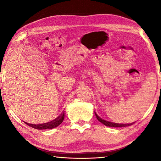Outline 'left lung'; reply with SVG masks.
<instances>
[{"label":"left lung","mask_w":161,"mask_h":161,"mask_svg":"<svg viewBox=\"0 0 161 161\" xmlns=\"http://www.w3.org/2000/svg\"><path fill=\"white\" fill-rule=\"evenodd\" d=\"M95 116H96V118L99 121L102 122V124L104 125L105 126H111V127H124V126H127L131 125L133 124V123H131V124H119V123L111 122L105 120V119L101 118L100 116H98V115L95 112Z\"/></svg>","instance_id":"8db88e82"}]
</instances>
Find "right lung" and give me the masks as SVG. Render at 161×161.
<instances>
[{
	"instance_id": "1",
	"label": "right lung",
	"mask_w": 161,
	"mask_h": 161,
	"mask_svg": "<svg viewBox=\"0 0 161 161\" xmlns=\"http://www.w3.org/2000/svg\"><path fill=\"white\" fill-rule=\"evenodd\" d=\"M64 119V113L63 112L59 117H57L56 119H54V120L50 121L49 122L44 123V124H41V125H32V124H29V123L25 122L28 126H31V127L36 129H53L54 127H57V126H59L61 122H63Z\"/></svg>"
}]
</instances>
